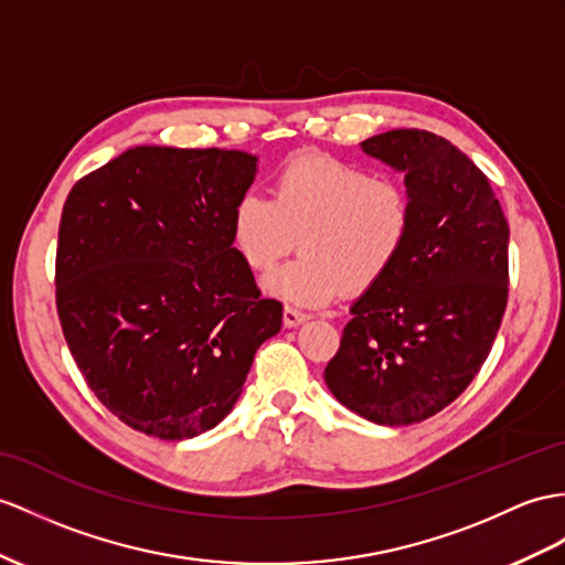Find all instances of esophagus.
Listing matches in <instances>:
<instances>
[{
    "mask_svg": "<svg viewBox=\"0 0 565 565\" xmlns=\"http://www.w3.org/2000/svg\"><path fill=\"white\" fill-rule=\"evenodd\" d=\"M309 319V313L299 311V309H292V307H285L282 309V323L285 328H297L299 323H305Z\"/></svg>",
    "mask_w": 565,
    "mask_h": 565,
    "instance_id": "obj_1",
    "label": "esophagus"
}]
</instances>
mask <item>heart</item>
I'll return each instance as SVG.
<instances>
[{
    "instance_id": "1",
    "label": "heart",
    "mask_w": 565,
    "mask_h": 565,
    "mask_svg": "<svg viewBox=\"0 0 565 565\" xmlns=\"http://www.w3.org/2000/svg\"><path fill=\"white\" fill-rule=\"evenodd\" d=\"M412 220L403 184L338 158L299 156L275 177L273 199L249 191L235 203L230 237L256 273L278 266L299 242L305 256L268 275L266 290L311 309L386 278L409 242Z\"/></svg>"
}]
</instances>
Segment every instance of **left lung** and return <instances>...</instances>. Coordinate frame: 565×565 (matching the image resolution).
Here are the masks:
<instances>
[{
    "mask_svg": "<svg viewBox=\"0 0 565 565\" xmlns=\"http://www.w3.org/2000/svg\"><path fill=\"white\" fill-rule=\"evenodd\" d=\"M403 172L412 235L376 287L350 307L323 379L340 405L383 424L434 417L487 362L508 301V223L487 174L422 129L360 143Z\"/></svg>",
    "mask_w": 565,
    "mask_h": 565,
    "instance_id": "8db88e82",
    "label": "left lung"
}]
</instances>
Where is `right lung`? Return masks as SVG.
<instances>
[{
    "label": "right lung",
    "mask_w": 565,
    "mask_h": 565,
    "mask_svg": "<svg viewBox=\"0 0 565 565\" xmlns=\"http://www.w3.org/2000/svg\"><path fill=\"white\" fill-rule=\"evenodd\" d=\"M256 172L244 150L136 146L68 191L62 330L90 391L136 431L184 441L213 429L282 326L230 237Z\"/></svg>",
    "instance_id": "add662e5"
}]
</instances>
